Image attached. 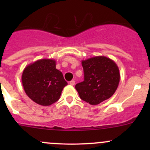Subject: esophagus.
Instances as JSON below:
<instances>
[{"instance_id": "1", "label": "esophagus", "mask_w": 150, "mask_h": 150, "mask_svg": "<svg viewBox=\"0 0 150 150\" xmlns=\"http://www.w3.org/2000/svg\"><path fill=\"white\" fill-rule=\"evenodd\" d=\"M75 83V81H71L70 82H69V84L71 85V86H74Z\"/></svg>"}]
</instances>
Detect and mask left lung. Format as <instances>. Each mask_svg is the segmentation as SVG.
Masks as SVG:
<instances>
[{"label": "left lung", "instance_id": "left-lung-1", "mask_svg": "<svg viewBox=\"0 0 150 150\" xmlns=\"http://www.w3.org/2000/svg\"><path fill=\"white\" fill-rule=\"evenodd\" d=\"M84 81L75 85L82 100L96 105L111 97L120 79L119 68L111 59L104 56L83 60Z\"/></svg>", "mask_w": 150, "mask_h": 150}]
</instances>
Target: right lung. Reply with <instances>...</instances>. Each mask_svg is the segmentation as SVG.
<instances>
[{
    "label": "right lung",
    "instance_id": "obj_1",
    "mask_svg": "<svg viewBox=\"0 0 150 150\" xmlns=\"http://www.w3.org/2000/svg\"><path fill=\"white\" fill-rule=\"evenodd\" d=\"M22 82L30 99L42 106L58 101L67 85L62 72L56 69L55 60L49 59L37 60L27 66L22 72Z\"/></svg>",
    "mask_w": 150,
    "mask_h": 150
}]
</instances>
